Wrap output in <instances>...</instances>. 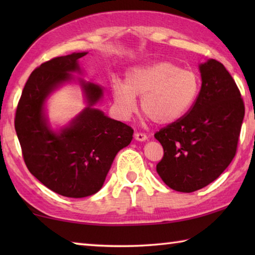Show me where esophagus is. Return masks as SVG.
Listing matches in <instances>:
<instances>
[{
    "mask_svg": "<svg viewBox=\"0 0 255 255\" xmlns=\"http://www.w3.org/2000/svg\"><path fill=\"white\" fill-rule=\"evenodd\" d=\"M133 136H135V139L138 141H144L147 139V136H146L143 132H135V135Z\"/></svg>",
    "mask_w": 255,
    "mask_h": 255,
    "instance_id": "1",
    "label": "esophagus"
}]
</instances>
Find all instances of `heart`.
Wrapping results in <instances>:
<instances>
[{
    "mask_svg": "<svg viewBox=\"0 0 255 255\" xmlns=\"http://www.w3.org/2000/svg\"><path fill=\"white\" fill-rule=\"evenodd\" d=\"M200 82L195 72L182 70L171 62L135 67L126 75L125 86L112 85V94L123 117L135 110V98H140V110L157 125H169L187 114L199 93Z\"/></svg>",
    "mask_w": 255,
    "mask_h": 255,
    "instance_id": "1",
    "label": "heart"
}]
</instances>
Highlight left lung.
<instances>
[{
    "mask_svg": "<svg viewBox=\"0 0 255 255\" xmlns=\"http://www.w3.org/2000/svg\"><path fill=\"white\" fill-rule=\"evenodd\" d=\"M201 89L183 117L155 132L164 155L156 171L167 187L193 192L221 175L234 158L245 107L228 71L216 59L200 64Z\"/></svg>",
    "mask_w": 255,
    "mask_h": 255,
    "instance_id": "8db88e82",
    "label": "left lung"
}]
</instances>
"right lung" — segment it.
Wrapping results in <instances>:
<instances>
[{
  "label": "right lung",
  "mask_w": 255,
  "mask_h": 255,
  "mask_svg": "<svg viewBox=\"0 0 255 255\" xmlns=\"http://www.w3.org/2000/svg\"><path fill=\"white\" fill-rule=\"evenodd\" d=\"M86 53L55 57L37 67L25 83L16 107L14 127L25 165L33 176L60 196L83 198L102 188L120 149L132 139L131 127L94 109L102 89L80 81L88 107L70 126L55 132L45 117L47 97L81 73L79 59Z\"/></svg>",
  "instance_id": "obj_1"
}]
</instances>
